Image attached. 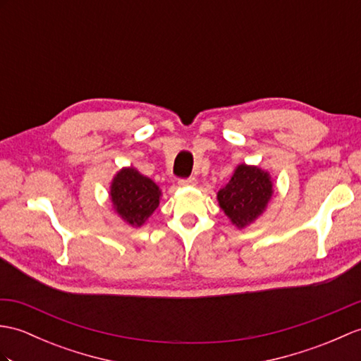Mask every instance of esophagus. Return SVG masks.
Listing matches in <instances>:
<instances>
[{"label": "esophagus", "instance_id": "34e87169", "mask_svg": "<svg viewBox=\"0 0 361 361\" xmlns=\"http://www.w3.org/2000/svg\"><path fill=\"white\" fill-rule=\"evenodd\" d=\"M180 186H197V180L194 177L180 180Z\"/></svg>", "mask_w": 361, "mask_h": 361}]
</instances>
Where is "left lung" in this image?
Segmentation results:
<instances>
[{
	"instance_id": "8db88e82",
	"label": "left lung",
	"mask_w": 361,
	"mask_h": 361,
	"mask_svg": "<svg viewBox=\"0 0 361 361\" xmlns=\"http://www.w3.org/2000/svg\"><path fill=\"white\" fill-rule=\"evenodd\" d=\"M272 194L269 172L257 166L240 164L229 183L219 190L216 200L232 224L243 229L266 211Z\"/></svg>"
}]
</instances>
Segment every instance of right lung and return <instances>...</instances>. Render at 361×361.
<instances>
[{
	"label": "right lung",
	"mask_w": 361,
	"mask_h": 361,
	"mask_svg": "<svg viewBox=\"0 0 361 361\" xmlns=\"http://www.w3.org/2000/svg\"><path fill=\"white\" fill-rule=\"evenodd\" d=\"M161 190L135 167H123L111 183V200L121 219L140 228L160 204Z\"/></svg>",
	"instance_id": "1"
}]
</instances>
